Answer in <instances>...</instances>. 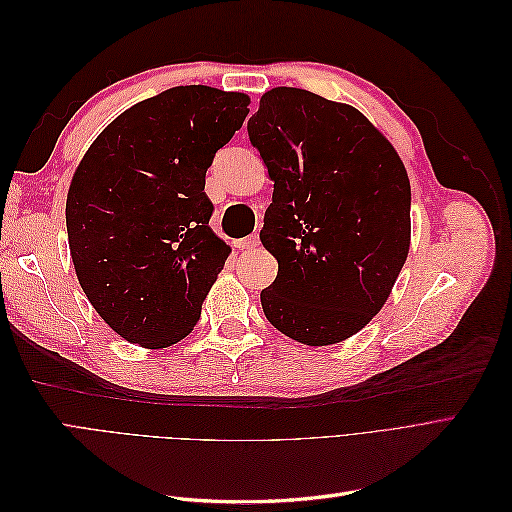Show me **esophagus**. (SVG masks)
I'll list each match as a JSON object with an SVG mask.
<instances>
[{
  "label": "esophagus",
  "instance_id": "esophagus-1",
  "mask_svg": "<svg viewBox=\"0 0 512 512\" xmlns=\"http://www.w3.org/2000/svg\"><path fill=\"white\" fill-rule=\"evenodd\" d=\"M235 245L239 247V250H254V247L260 245V239H258V235H250V237L235 241Z\"/></svg>",
  "mask_w": 512,
  "mask_h": 512
}]
</instances>
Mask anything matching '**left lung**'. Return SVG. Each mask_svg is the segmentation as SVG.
Segmentation results:
<instances>
[{"label": "left lung", "mask_w": 512, "mask_h": 512, "mask_svg": "<svg viewBox=\"0 0 512 512\" xmlns=\"http://www.w3.org/2000/svg\"><path fill=\"white\" fill-rule=\"evenodd\" d=\"M247 132L273 181L260 241L277 277L262 312L294 342H344L380 312L408 258L406 166L361 111L297 87L262 94Z\"/></svg>", "instance_id": "left-lung-1"}]
</instances>
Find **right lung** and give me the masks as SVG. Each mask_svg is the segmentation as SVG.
<instances>
[{
	"mask_svg": "<svg viewBox=\"0 0 512 512\" xmlns=\"http://www.w3.org/2000/svg\"><path fill=\"white\" fill-rule=\"evenodd\" d=\"M250 96L185 85L130 106L76 166L66 226L76 277L117 335L149 350L188 337L232 252L209 226L205 175Z\"/></svg>",
	"mask_w": 512,
	"mask_h": 512,
	"instance_id": "1",
	"label": "right lung"
}]
</instances>
